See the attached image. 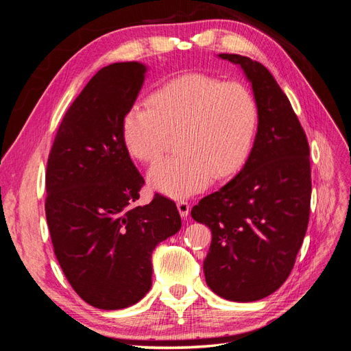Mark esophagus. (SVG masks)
<instances>
[{
	"label": "esophagus",
	"mask_w": 351,
	"mask_h": 351,
	"mask_svg": "<svg viewBox=\"0 0 351 351\" xmlns=\"http://www.w3.org/2000/svg\"><path fill=\"white\" fill-rule=\"evenodd\" d=\"M177 209H178V212H180V215H182L183 218H187L189 212H190L189 202H186V200H178V202H177Z\"/></svg>",
	"instance_id": "1"
}]
</instances>
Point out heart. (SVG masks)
<instances>
[{"instance_id": "b5f03b06", "label": "heart", "mask_w": 351, "mask_h": 351, "mask_svg": "<svg viewBox=\"0 0 351 351\" xmlns=\"http://www.w3.org/2000/svg\"><path fill=\"white\" fill-rule=\"evenodd\" d=\"M123 119V141L142 162L161 158L177 134L178 154L151 168L149 184L167 196L186 197L215 180L236 176L256 141L259 105L246 84L200 73L167 80Z\"/></svg>"}]
</instances>
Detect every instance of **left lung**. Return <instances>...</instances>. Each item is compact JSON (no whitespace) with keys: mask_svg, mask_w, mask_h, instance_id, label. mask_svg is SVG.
<instances>
[{"mask_svg":"<svg viewBox=\"0 0 351 351\" xmlns=\"http://www.w3.org/2000/svg\"><path fill=\"white\" fill-rule=\"evenodd\" d=\"M252 83L259 127L241 171L205 196L192 218L210 228L204 261L209 289L231 302H254L289 278L311 212L309 143L285 93L261 62L219 54Z\"/></svg>","mask_w":351,"mask_h":351,"instance_id":"obj_1","label":"left lung"}]
</instances>
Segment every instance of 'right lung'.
I'll use <instances>...</instances> for the list:
<instances>
[{"instance_id":"obj_1","label":"right lung","mask_w":351,"mask_h":351,"mask_svg":"<svg viewBox=\"0 0 351 351\" xmlns=\"http://www.w3.org/2000/svg\"><path fill=\"white\" fill-rule=\"evenodd\" d=\"M142 62L101 69L74 99L52 143L45 214L54 253L73 290L93 307L124 309L152 285V252L182 228L173 200L137 205L145 180L123 141L139 95Z\"/></svg>"}]
</instances>
